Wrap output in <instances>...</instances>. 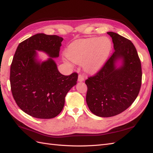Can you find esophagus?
I'll return each instance as SVG.
<instances>
[{
	"label": "esophagus",
	"instance_id": "34e87169",
	"mask_svg": "<svg viewBox=\"0 0 153 153\" xmlns=\"http://www.w3.org/2000/svg\"><path fill=\"white\" fill-rule=\"evenodd\" d=\"M84 81V77L83 76H82V75L79 74L78 76V82H82Z\"/></svg>",
	"mask_w": 153,
	"mask_h": 153
}]
</instances>
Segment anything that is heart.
<instances>
[{
    "mask_svg": "<svg viewBox=\"0 0 153 153\" xmlns=\"http://www.w3.org/2000/svg\"><path fill=\"white\" fill-rule=\"evenodd\" d=\"M112 50L109 38L90 37L76 40L68 45L66 55L76 64H82L84 70L95 73L105 66Z\"/></svg>",
    "mask_w": 153,
    "mask_h": 153,
    "instance_id": "1",
    "label": "heart"
}]
</instances>
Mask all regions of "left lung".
<instances>
[{
	"mask_svg": "<svg viewBox=\"0 0 153 153\" xmlns=\"http://www.w3.org/2000/svg\"><path fill=\"white\" fill-rule=\"evenodd\" d=\"M114 52L102 69L85 80L86 102L89 110L99 117H111L130 106L141 85V64L131 41L114 32Z\"/></svg>",
	"mask_w": 153,
	"mask_h": 153,
	"instance_id": "left-lung-1",
	"label": "left lung"
}]
</instances>
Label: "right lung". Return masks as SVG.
Segmentation results:
<instances>
[{
	"label": "right lung",
	"mask_w": 153,
	"mask_h": 153,
	"mask_svg": "<svg viewBox=\"0 0 153 153\" xmlns=\"http://www.w3.org/2000/svg\"><path fill=\"white\" fill-rule=\"evenodd\" d=\"M62 41L57 35L37 33L19 43L13 58L10 76L13 97L19 108L34 118L59 114L67 93L77 83V74H61L54 60L59 56ZM37 51L50 57L39 60Z\"/></svg>",
	"instance_id": "add662e5"
}]
</instances>
